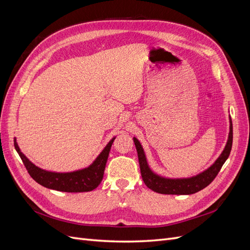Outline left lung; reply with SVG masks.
Wrapping results in <instances>:
<instances>
[{"mask_svg":"<svg viewBox=\"0 0 250 250\" xmlns=\"http://www.w3.org/2000/svg\"><path fill=\"white\" fill-rule=\"evenodd\" d=\"M135 148L138 151V157L140 163V169L142 178L145 185L156 193L160 194H169V195H191L201 191L202 188L208 187L211 181L218 175L219 171L221 170L223 164L228 160L231 146H232V123L231 118L229 116V133L226 145L219 155L216 162L210 166L209 168L204 170L203 172L197 174V175L188 177V178H167L161 175H157L150 169L147 163V158L144 152V149L141 143L137 138H133Z\"/></svg>","mask_w":250,"mask_h":250,"instance_id":"obj_1","label":"left lung"}]
</instances>
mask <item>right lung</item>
Instances as JSON below:
<instances>
[{
  "mask_svg": "<svg viewBox=\"0 0 250 250\" xmlns=\"http://www.w3.org/2000/svg\"><path fill=\"white\" fill-rule=\"evenodd\" d=\"M116 137L108 142L107 145L102 150V152L97 156L93 164L89 165L87 168L67 173L50 172L39 168L33 163L30 162L26 155L20 150L16 139H14V147H16L17 152L21 156L30 176L37 184L42 185L44 188H51V190L67 193H79L93 191L101 184L109 151Z\"/></svg>",
  "mask_w": 250,
  "mask_h": 250,
  "instance_id": "1",
  "label": "right lung"
}]
</instances>
